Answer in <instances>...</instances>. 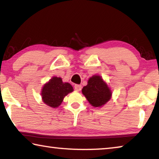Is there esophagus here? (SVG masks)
<instances>
[{"label": "esophagus", "instance_id": "34e87169", "mask_svg": "<svg viewBox=\"0 0 159 159\" xmlns=\"http://www.w3.org/2000/svg\"><path fill=\"white\" fill-rule=\"evenodd\" d=\"M81 88H82V86L80 85H74V89L76 91H80V90H81Z\"/></svg>", "mask_w": 159, "mask_h": 159}]
</instances>
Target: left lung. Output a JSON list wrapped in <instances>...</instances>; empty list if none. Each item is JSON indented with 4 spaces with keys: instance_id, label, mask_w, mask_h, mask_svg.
I'll return each mask as SVG.
<instances>
[{
    "instance_id": "8db88e82",
    "label": "left lung",
    "mask_w": 159,
    "mask_h": 159,
    "mask_svg": "<svg viewBox=\"0 0 159 159\" xmlns=\"http://www.w3.org/2000/svg\"><path fill=\"white\" fill-rule=\"evenodd\" d=\"M82 93L91 105L101 107L108 102L111 97V91L100 76L90 77L88 85L84 86Z\"/></svg>"
}]
</instances>
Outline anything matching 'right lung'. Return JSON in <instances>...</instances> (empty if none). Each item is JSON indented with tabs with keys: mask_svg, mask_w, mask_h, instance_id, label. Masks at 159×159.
<instances>
[{
	"mask_svg": "<svg viewBox=\"0 0 159 159\" xmlns=\"http://www.w3.org/2000/svg\"><path fill=\"white\" fill-rule=\"evenodd\" d=\"M73 90L70 83H64L61 78L54 76L43 87L42 99L48 106L57 108L61 104L64 97Z\"/></svg>",
	"mask_w": 159,
	"mask_h": 159,
	"instance_id": "add662e5",
	"label": "right lung"
}]
</instances>
